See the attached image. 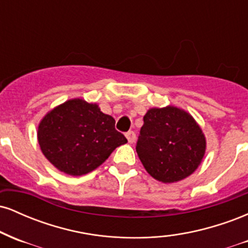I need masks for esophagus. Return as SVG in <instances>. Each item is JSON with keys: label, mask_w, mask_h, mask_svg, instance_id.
<instances>
[{"label": "esophagus", "mask_w": 248, "mask_h": 248, "mask_svg": "<svg viewBox=\"0 0 248 248\" xmlns=\"http://www.w3.org/2000/svg\"><path fill=\"white\" fill-rule=\"evenodd\" d=\"M126 138H127V140H128V142H129V143H134V142H135L136 135H135V133L133 132V130H129V132L126 133Z\"/></svg>", "instance_id": "obj_1"}]
</instances>
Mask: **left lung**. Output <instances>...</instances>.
<instances>
[{
    "label": "left lung",
    "instance_id": "obj_1",
    "mask_svg": "<svg viewBox=\"0 0 248 248\" xmlns=\"http://www.w3.org/2000/svg\"><path fill=\"white\" fill-rule=\"evenodd\" d=\"M205 146L204 134L192 116L169 106L148 110L136 142V152L154 178L173 183L197 169Z\"/></svg>",
    "mask_w": 248,
    "mask_h": 248
}]
</instances>
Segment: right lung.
I'll return each instance as SVG.
<instances>
[{"label": "right lung", "mask_w": 248, "mask_h": 248, "mask_svg": "<svg viewBox=\"0 0 248 248\" xmlns=\"http://www.w3.org/2000/svg\"><path fill=\"white\" fill-rule=\"evenodd\" d=\"M38 143L45 157L61 171L81 176L104 163L127 139L115 129V120L95 104L69 100L44 116Z\"/></svg>", "instance_id": "obj_1"}]
</instances>
